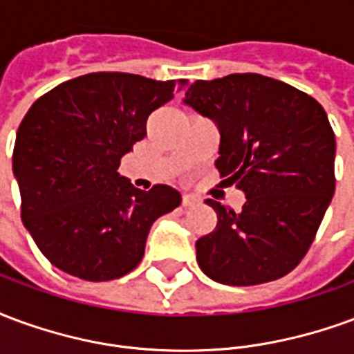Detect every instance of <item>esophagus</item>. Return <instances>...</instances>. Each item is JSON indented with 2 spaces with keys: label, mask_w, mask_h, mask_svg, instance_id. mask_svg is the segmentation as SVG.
<instances>
[{
  "label": "esophagus",
  "mask_w": 354,
  "mask_h": 354,
  "mask_svg": "<svg viewBox=\"0 0 354 354\" xmlns=\"http://www.w3.org/2000/svg\"><path fill=\"white\" fill-rule=\"evenodd\" d=\"M182 205L184 207H195V205H199V199L195 195H184L182 197Z\"/></svg>",
  "instance_id": "34e87169"
}]
</instances>
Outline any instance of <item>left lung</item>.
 <instances>
[{
	"mask_svg": "<svg viewBox=\"0 0 354 354\" xmlns=\"http://www.w3.org/2000/svg\"><path fill=\"white\" fill-rule=\"evenodd\" d=\"M184 104L214 121L216 169L246 195L239 212L207 199L218 223L195 243L199 267L230 286L281 279L304 260L334 197L335 136L326 111L260 73L195 81Z\"/></svg>",
	"mask_w": 354,
	"mask_h": 354,
	"instance_id": "1",
	"label": "left lung"
}]
</instances>
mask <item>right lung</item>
Listing matches in <instances>:
<instances>
[{"instance_id":"1","label":"right lung","mask_w":354,"mask_h":354,"mask_svg":"<svg viewBox=\"0 0 354 354\" xmlns=\"http://www.w3.org/2000/svg\"><path fill=\"white\" fill-rule=\"evenodd\" d=\"M187 81L96 72L34 102L12 151L20 216L55 267L83 281H113L144 258L159 216L182 203L170 185L149 192L121 176V157L146 136L147 117Z\"/></svg>"}]
</instances>
